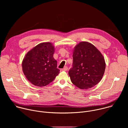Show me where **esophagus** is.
<instances>
[{
  "mask_svg": "<svg viewBox=\"0 0 128 128\" xmlns=\"http://www.w3.org/2000/svg\"><path fill=\"white\" fill-rule=\"evenodd\" d=\"M68 69V67L67 66H65L63 69H62V71H67Z\"/></svg>",
  "mask_w": 128,
  "mask_h": 128,
  "instance_id": "1",
  "label": "esophagus"
}]
</instances>
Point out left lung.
Returning a JSON list of instances; mask_svg holds the SVG:
<instances>
[{
    "instance_id": "obj_1",
    "label": "left lung",
    "mask_w": 128,
    "mask_h": 128,
    "mask_svg": "<svg viewBox=\"0 0 128 128\" xmlns=\"http://www.w3.org/2000/svg\"><path fill=\"white\" fill-rule=\"evenodd\" d=\"M73 63L68 72L71 82L80 89H88L98 84L105 69L103 56L92 44L81 42L73 53Z\"/></svg>"
}]
</instances>
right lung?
<instances>
[{
	"label": "right lung",
	"instance_id": "obj_1",
	"mask_svg": "<svg viewBox=\"0 0 128 128\" xmlns=\"http://www.w3.org/2000/svg\"><path fill=\"white\" fill-rule=\"evenodd\" d=\"M54 47L50 42L38 44L26 54L22 62L24 74L33 84L44 86L59 74L57 62L53 58Z\"/></svg>",
	"mask_w": 128,
	"mask_h": 128
}]
</instances>
